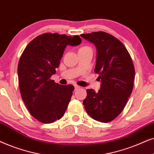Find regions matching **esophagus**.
Returning <instances> with one entry per match:
<instances>
[{
  "mask_svg": "<svg viewBox=\"0 0 154 154\" xmlns=\"http://www.w3.org/2000/svg\"><path fill=\"white\" fill-rule=\"evenodd\" d=\"M80 89V87H79V86L75 85V90H77V89Z\"/></svg>",
  "mask_w": 154,
  "mask_h": 154,
  "instance_id": "obj_1",
  "label": "esophagus"
}]
</instances>
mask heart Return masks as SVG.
I'll return each instance as SVG.
<instances>
[{
  "instance_id": "b5f03b06",
  "label": "heart",
  "mask_w": 154,
  "mask_h": 154,
  "mask_svg": "<svg viewBox=\"0 0 154 154\" xmlns=\"http://www.w3.org/2000/svg\"><path fill=\"white\" fill-rule=\"evenodd\" d=\"M87 50H90V51H91V47H89V46H82L81 48L79 49V51H87Z\"/></svg>"
}]
</instances>
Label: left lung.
I'll use <instances>...</instances> for the list:
<instances>
[{
    "mask_svg": "<svg viewBox=\"0 0 154 154\" xmlns=\"http://www.w3.org/2000/svg\"><path fill=\"white\" fill-rule=\"evenodd\" d=\"M80 36L96 47L94 72L101 79L98 92L87 90L83 104L94 120L110 122L123 110L132 91L135 70L132 58L123 44L108 33L95 32Z\"/></svg>",
    "mask_w": 154,
    "mask_h": 154,
    "instance_id": "left-lung-1",
    "label": "left lung"
}]
</instances>
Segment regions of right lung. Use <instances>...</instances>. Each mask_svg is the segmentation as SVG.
Wrapping results in <instances>:
<instances>
[{
	"label": "right lung",
	"mask_w": 154,
	"mask_h": 154,
	"mask_svg": "<svg viewBox=\"0 0 154 154\" xmlns=\"http://www.w3.org/2000/svg\"><path fill=\"white\" fill-rule=\"evenodd\" d=\"M79 36L45 33L34 38L20 57L17 67L22 100L30 114L42 123H51L63 116L75 87L51 79L60 65L67 45L77 46Z\"/></svg>",
	"instance_id": "obj_1"
}]
</instances>
